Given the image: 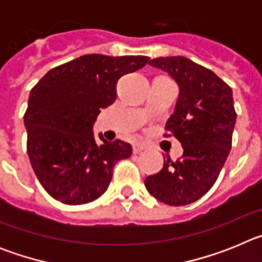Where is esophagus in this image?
<instances>
[{"instance_id": "obj_1", "label": "esophagus", "mask_w": 262, "mask_h": 262, "mask_svg": "<svg viewBox=\"0 0 262 262\" xmlns=\"http://www.w3.org/2000/svg\"><path fill=\"white\" fill-rule=\"evenodd\" d=\"M144 145H143V144H135V145H134V147H133V151H134V154H140V152H142V151H144Z\"/></svg>"}]
</instances>
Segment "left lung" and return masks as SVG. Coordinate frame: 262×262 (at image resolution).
Here are the masks:
<instances>
[{"mask_svg": "<svg viewBox=\"0 0 262 262\" xmlns=\"http://www.w3.org/2000/svg\"><path fill=\"white\" fill-rule=\"evenodd\" d=\"M148 64L168 72L180 86L164 136H174L184 154L177 161L164 160L163 169L145 178V187L160 202L189 205L211 189L231 151L236 122L232 89L184 56L157 57Z\"/></svg>", "mask_w": 262, "mask_h": 262, "instance_id": "1", "label": "left lung"}]
</instances>
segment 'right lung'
<instances>
[{"label":"right lung","mask_w":262,"mask_h":262,"mask_svg":"<svg viewBox=\"0 0 262 262\" xmlns=\"http://www.w3.org/2000/svg\"><path fill=\"white\" fill-rule=\"evenodd\" d=\"M147 62L148 56L84 55L48 71L32 88L23 115L27 154L52 198L84 205L107 190L114 165L133 147L102 138L97 144L92 127L101 108L114 103L118 80Z\"/></svg>","instance_id":"obj_1"}]
</instances>
